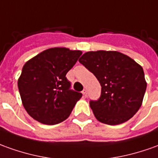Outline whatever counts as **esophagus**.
I'll return each mask as SVG.
<instances>
[{
	"label": "esophagus",
	"mask_w": 158,
	"mask_h": 158,
	"mask_svg": "<svg viewBox=\"0 0 158 158\" xmlns=\"http://www.w3.org/2000/svg\"><path fill=\"white\" fill-rule=\"evenodd\" d=\"M82 94H83V97H87V94H88V91H87V89L82 90Z\"/></svg>",
	"instance_id": "34e87169"
}]
</instances>
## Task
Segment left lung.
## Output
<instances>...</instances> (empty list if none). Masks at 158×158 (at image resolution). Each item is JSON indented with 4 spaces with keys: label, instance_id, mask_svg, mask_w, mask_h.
I'll use <instances>...</instances> for the list:
<instances>
[{
    "label": "left lung",
    "instance_id": "obj_1",
    "mask_svg": "<svg viewBox=\"0 0 158 158\" xmlns=\"http://www.w3.org/2000/svg\"><path fill=\"white\" fill-rule=\"evenodd\" d=\"M79 62L93 73L102 86L98 101H90L100 122L115 126L129 120L139 111L146 90L141 65L115 51L88 52Z\"/></svg>",
    "mask_w": 158,
    "mask_h": 158
}]
</instances>
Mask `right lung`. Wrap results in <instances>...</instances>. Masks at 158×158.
Segmentation results:
<instances>
[{
    "label": "right lung",
    "mask_w": 158,
    "mask_h": 158,
    "mask_svg": "<svg viewBox=\"0 0 158 158\" xmlns=\"http://www.w3.org/2000/svg\"><path fill=\"white\" fill-rule=\"evenodd\" d=\"M82 52L65 47L47 49L24 64L18 79L27 114L45 125L63 122L71 114L81 94L69 89L66 74Z\"/></svg>",
    "instance_id": "1"
}]
</instances>
